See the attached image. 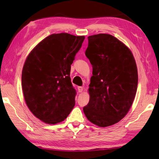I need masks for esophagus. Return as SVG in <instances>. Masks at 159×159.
I'll use <instances>...</instances> for the list:
<instances>
[{
	"label": "esophagus",
	"mask_w": 159,
	"mask_h": 159,
	"mask_svg": "<svg viewBox=\"0 0 159 159\" xmlns=\"http://www.w3.org/2000/svg\"><path fill=\"white\" fill-rule=\"evenodd\" d=\"M78 91H79V93H82L83 91V87H80V86H79V87H78Z\"/></svg>",
	"instance_id": "esophagus-1"
}]
</instances>
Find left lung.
Segmentation results:
<instances>
[{"label": "left lung", "instance_id": "left-lung-1", "mask_svg": "<svg viewBox=\"0 0 159 159\" xmlns=\"http://www.w3.org/2000/svg\"><path fill=\"white\" fill-rule=\"evenodd\" d=\"M85 55L93 66L88 93L83 107L88 120L99 127L119 122L133 103L138 83V68L131 50L107 34L88 36Z\"/></svg>", "mask_w": 159, "mask_h": 159}]
</instances>
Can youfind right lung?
<instances>
[{
    "label": "right lung",
    "mask_w": 159,
    "mask_h": 159,
    "mask_svg": "<svg viewBox=\"0 0 159 159\" xmlns=\"http://www.w3.org/2000/svg\"><path fill=\"white\" fill-rule=\"evenodd\" d=\"M84 39L67 33L51 34L26 57L21 73L24 97L29 110L43 122L60 123L73 109L76 90L71 64Z\"/></svg>",
    "instance_id": "1"
}]
</instances>
